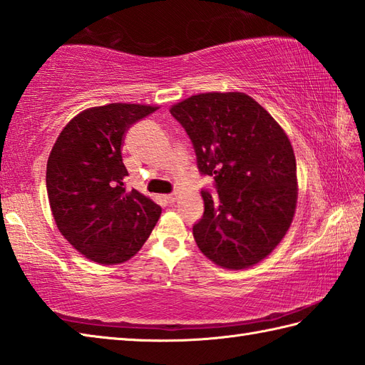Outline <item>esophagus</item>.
I'll use <instances>...</instances> for the list:
<instances>
[{
  "label": "esophagus",
  "mask_w": 365,
  "mask_h": 365,
  "mask_svg": "<svg viewBox=\"0 0 365 365\" xmlns=\"http://www.w3.org/2000/svg\"><path fill=\"white\" fill-rule=\"evenodd\" d=\"M166 199H168L169 204H173V202H175V200H177V195H175V192H170V195L166 196Z\"/></svg>",
  "instance_id": "34e87169"
}]
</instances>
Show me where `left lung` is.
Wrapping results in <instances>:
<instances>
[{
    "label": "left lung",
    "mask_w": 365,
    "mask_h": 365,
    "mask_svg": "<svg viewBox=\"0 0 365 365\" xmlns=\"http://www.w3.org/2000/svg\"><path fill=\"white\" fill-rule=\"evenodd\" d=\"M213 177L195 226L199 250L216 265L242 269L265 259L289 230L297 207V161L267 110L240 92H208L170 108Z\"/></svg>",
    "instance_id": "left-lung-1"
}]
</instances>
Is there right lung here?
Listing matches in <instances>:
<instances>
[{"mask_svg": "<svg viewBox=\"0 0 365 365\" xmlns=\"http://www.w3.org/2000/svg\"><path fill=\"white\" fill-rule=\"evenodd\" d=\"M157 108L110 103L80 113L61 131L46 163V191L58 229L76 251L103 265L141 250L161 207L127 190L122 139Z\"/></svg>", "mask_w": 365, "mask_h": 365, "instance_id": "obj_1", "label": "right lung"}]
</instances>
